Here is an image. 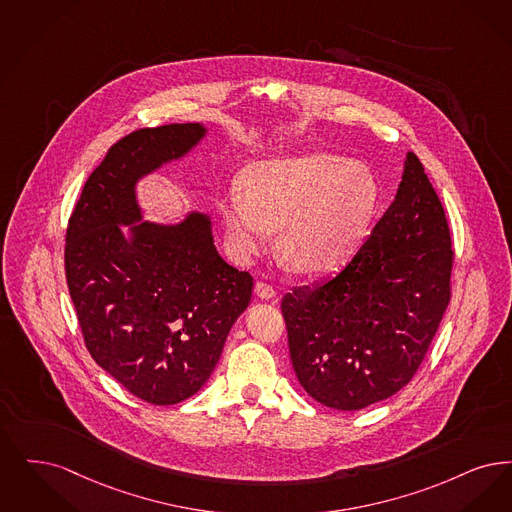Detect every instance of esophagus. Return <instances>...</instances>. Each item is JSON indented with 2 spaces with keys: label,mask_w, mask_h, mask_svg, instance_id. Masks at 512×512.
Masks as SVG:
<instances>
[{
  "label": "esophagus",
  "mask_w": 512,
  "mask_h": 512,
  "mask_svg": "<svg viewBox=\"0 0 512 512\" xmlns=\"http://www.w3.org/2000/svg\"><path fill=\"white\" fill-rule=\"evenodd\" d=\"M254 292H256V296L258 298H262V300H271V298H275V289L266 283V281H258L256 283V287H254Z\"/></svg>",
  "instance_id": "obj_1"
}]
</instances>
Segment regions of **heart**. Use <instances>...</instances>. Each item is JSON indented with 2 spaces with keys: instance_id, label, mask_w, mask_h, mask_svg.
Wrapping results in <instances>:
<instances>
[{
  "instance_id": "1",
  "label": "heart",
  "mask_w": 512,
  "mask_h": 512,
  "mask_svg": "<svg viewBox=\"0 0 512 512\" xmlns=\"http://www.w3.org/2000/svg\"><path fill=\"white\" fill-rule=\"evenodd\" d=\"M382 204L375 172L329 153L258 162L245 189L229 187L218 202L231 254L246 262L277 248L294 271L323 277L346 266L367 241Z\"/></svg>"
}]
</instances>
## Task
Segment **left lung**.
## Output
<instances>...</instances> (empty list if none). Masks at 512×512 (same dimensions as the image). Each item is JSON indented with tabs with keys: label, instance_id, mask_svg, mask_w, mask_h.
<instances>
[{
	"label": "left lung",
	"instance_id": "1",
	"mask_svg": "<svg viewBox=\"0 0 512 512\" xmlns=\"http://www.w3.org/2000/svg\"><path fill=\"white\" fill-rule=\"evenodd\" d=\"M444 206L407 153L396 199L334 277L283 296L294 373L313 400L356 411L417 373L451 298Z\"/></svg>",
	"mask_w": 512,
	"mask_h": 512
}]
</instances>
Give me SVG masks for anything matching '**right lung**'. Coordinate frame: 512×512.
Masks as SVG:
<instances>
[{
	"mask_svg": "<svg viewBox=\"0 0 512 512\" xmlns=\"http://www.w3.org/2000/svg\"><path fill=\"white\" fill-rule=\"evenodd\" d=\"M202 124L132 132L91 172L68 220L65 271L91 357L153 405L197 394L254 281L218 254L206 214L174 225L141 222L135 183L187 155ZM120 224L131 225L126 238Z\"/></svg>",
	"mask_w": 512,
	"mask_h": 512,
	"instance_id": "right-lung-1",
	"label": "right lung"
}]
</instances>
